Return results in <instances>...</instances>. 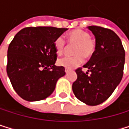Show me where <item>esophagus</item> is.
<instances>
[{
    "instance_id": "34e87169",
    "label": "esophagus",
    "mask_w": 129,
    "mask_h": 129,
    "mask_svg": "<svg viewBox=\"0 0 129 129\" xmlns=\"http://www.w3.org/2000/svg\"><path fill=\"white\" fill-rule=\"evenodd\" d=\"M69 71H70L69 70H67V69H65V72H66V73H69Z\"/></svg>"
}]
</instances>
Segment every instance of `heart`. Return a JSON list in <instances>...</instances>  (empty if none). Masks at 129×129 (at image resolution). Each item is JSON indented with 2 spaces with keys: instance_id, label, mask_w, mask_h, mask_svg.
<instances>
[{
  "instance_id": "obj_1",
  "label": "heart",
  "mask_w": 129,
  "mask_h": 129,
  "mask_svg": "<svg viewBox=\"0 0 129 129\" xmlns=\"http://www.w3.org/2000/svg\"><path fill=\"white\" fill-rule=\"evenodd\" d=\"M67 40L70 45H76L73 49L74 56H64L57 60L59 67L72 70L81 65L83 62V57L90 59L95 51V43L91 39L90 34L82 29L74 30L67 35ZM54 47L57 55H61L67 47V42L62 36L58 37Z\"/></svg>"
}]
</instances>
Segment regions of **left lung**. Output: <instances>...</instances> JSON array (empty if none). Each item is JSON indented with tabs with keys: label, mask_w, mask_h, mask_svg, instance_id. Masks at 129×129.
Segmentation results:
<instances>
[{
	"label": "left lung",
	"mask_w": 129,
	"mask_h": 129,
	"mask_svg": "<svg viewBox=\"0 0 129 129\" xmlns=\"http://www.w3.org/2000/svg\"><path fill=\"white\" fill-rule=\"evenodd\" d=\"M87 28L95 37V51L83 66L87 72L76 70L77 79L72 88L78 100L95 106L105 101L120 83L125 53L121 39L113 31L98 26Z\"/></svg>",
	"instance_id": "8db88e82"
}]
</instances>
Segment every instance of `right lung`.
Masks as SVG:
<instances>
[{
    "label": "right lung",
    "instance_id": "add662e5",
    "mask_svg": "<svg viewBox=\"0 0 129 129\" xmlns=\"http://www.w3.org/2000/svg\"><path fill=\"white\" fill-rule=\"evenodd\" d=\"M67 28L28 27L18 31L8 49L7 73L14 90L28 101L49 97L66 74L56 67L54 42Z\"/></svg>",
    "mask_w": 129,
    "mask_h": 129
}]
</instances>
